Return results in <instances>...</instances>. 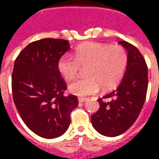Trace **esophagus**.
<instances>
[{
  "label": "esophagus",
  "mask_w": 159,
  "mask_h": 159,
  "mask_svg": "<svg viewBox=\"0 0 159 159\" xmlns=\"http://www.w3.org/2000/svg\"><path fill=\"white\" fill-rule=\"evenodd\" d=\"M86 100H87V98H82V97H80V98H78V102H86Z\"/></svg>",
  "instance_id": "34e87169"
}]
</instances>
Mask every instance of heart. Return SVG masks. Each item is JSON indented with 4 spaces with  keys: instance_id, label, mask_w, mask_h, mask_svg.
I'll use <instances>...</instances> for the list:
<instances>
[{
    "instance_id": "obj_1",
    "label": "heart",
    "mask_w": 159,
    "mask_h": 159,
    "mask_svg": "<svg viewBox=\"0 0 159 159\" xmlns=\"http://www.w3.org/2000/svg\"><path fill=\"white\" fill-rule=\"evenodd\" d=\"M127 63V53L123 47L89 42L77 47L74 57L62 56L57 69L65 80L71 81L81 67H86V77L73 82L69 88L76 95L86 96L96 93L100 86L104 90L116 87L122 79Z\"/></svg>"
}]
</instances>
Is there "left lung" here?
Wrapping results in <instances>:
<instances>
[{
    "instance_id": "left-lung-1",
    "label": "left lung",
    "mask_w": 159,
    "mask_h": 159,
    "mask_svg": "<svg viewBox=\"0 0 159 159\" xmlns=\"http://www.w3.org/2000/svg\"><path fill=\"white\" fill-rule=\"evenodd\" d=\"M128 52V63L118 87L102 98L100 107L91 116L96 131L106 137H116L134 124L145 102L148 87V69L143 56L133 44L120 41Z\"/></svg>"
}]
</instances>
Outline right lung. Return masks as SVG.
Returning a JSON list of instances; mask_svg holds the SVG:
<instances>
[{"mask_svg":"<svg viewBox=\"0 0 159 159\" xmlns=\"http://www.w3.org/2000/svg\"><path fill=\"white\" fill-rule=\"evenodd\" d=\"M69 41L43 39L19 53L12 73L13 99L20 116L33 133L47 139L63 135L77 97L64 95L67 89L57 62L69 49Z\"/></svg>","mask_w":159,"mask_h":159,"instance_id":"add662e5","label":"right lung"}]
</instances>
